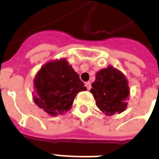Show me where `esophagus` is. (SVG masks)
Here are the masks:
<instances>
[{"label":"esophagus","mask_w":159,"mask_h":159,"mask_svg":"<svg viewBox=\"0 0 159 159\" xmlns=\"http://www.w3.org/2000/svg\"><path fill=\"white\" fill-rule=\"evenodd\" d=\"M85 87H86V88H87V89H88V90H89V89H91V83H90V82H89V81H88V82H86V83H85Z\"/></svg>","instance_id":"obj_1"}]
</instances>
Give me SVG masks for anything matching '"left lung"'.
Returning a JSON list of instances; mask_svg holds the SVG:
<instances>
[{
  "mask_svg": "<svg viewBox=\"0 0 159 159\" xmlns=\"http://www.w3.org/2000/svg\"><path fill=\"white\" fill-rule=\"evenodd\" d=\"M92 87L90 92L97 107L107 116L120 114L127 109L129 86L125 75L118 69L109 66L98 71Z\"/></svg>",
  "mask_w": 159,
  "mask_h": 159,
  "instance_id": "1",
  "label": "left lung"
}]
</instances>
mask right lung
Masks as SVG:
<instances>
[{
	"instance_id": "1",
	"label": "right lung",
	"mask_w": 159,
	"mask_h": 159,
	"mask_svg": "<svg viewBox=\"0 0 159 159\" xmlns=\"http://www.w3.org/2000/svg\"><path fill=\"white\" fill-rule=\"evenodd\" d=\"M33 82V100L51 116L69 111L77 93L86 90L80 75L65 58L45 63Z\"/></svg>"
}]
</instances>
